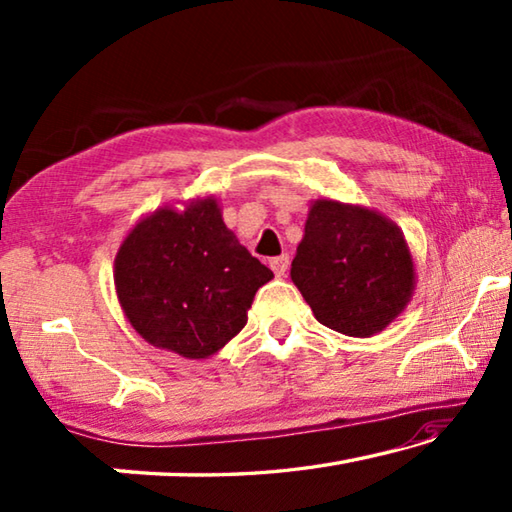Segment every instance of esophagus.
I'll return each mask as SVG.
<instances>
[{
  "label": "esophagus",
  "instance_id": "esophagus-1",
  "mask_svg": "<svg viewBox=\"0 0 512 512\" xmlns=\"http://www.w3.org/2000/svg\"><path fill=\"white\" fill-rule=\"evenodd\" d=\"M271 268L277 277H284L289 271V255H280L271 259Z\"/></svg>",
  "mask_w": 512,
  "mask_h": 512
}]
</instances>
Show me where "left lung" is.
Segmentation results:
<instances>
[{
    "mask_svg": "<svg viewBox=\"0 0 512 512\" xmlns=\"http://www.w3.org/2000/svg\"><path fill=\"white\" fill-rule=\"evenodd\" d=\"M291 280L318 323L345 336L379 334L415 291V264L395 221L363 205L316 198Z\"/></svg>",
    "mask_w": 512,
    "mask_h": 512,
    "instance_id": "1",
    "label": "left lung"
}]
</instances>
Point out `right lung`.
Segmentation results:
<instances>
[{
    "instance_id": "obj_1",
    "label": "right lung",
    "mask_w": 512,
    "mask_h": 512,
    "mask_svg": "<svg viewBox=\"0 0 512 512\" xmlns=\"http://www.w3.org/2000/svg\"><path fill=\"white\" fill-rule=\"evenodd\" d=\"M271 268L239 244L214 196L137 221L115 255L121 311L146 343L207 359L244 329Z\"/></svg>"
}]
</instances>
